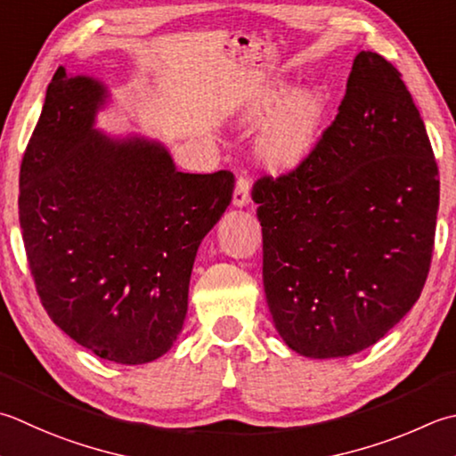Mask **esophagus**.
<instances>
[{"label": "esophagus", "mask_w": 456, "mask_h": 456, "mask_svg": "<svg viewBox=\"0 0 456 456\" xmlns=\"http://www.w3.org/2000/svg\"><path fill=\"white\" fill-rule=\"evenodd\" d=\"M248 191H251V180L240 175L237 180V185H235L233 205H237V208H245V205H248V201H251V193Z\"/></svg>", "instance_id": "obj_1"}]
</instances>
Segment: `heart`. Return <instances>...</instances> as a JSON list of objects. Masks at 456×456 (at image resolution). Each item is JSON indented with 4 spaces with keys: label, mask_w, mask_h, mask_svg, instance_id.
Instances as JSON below:
<instances>
[{
    "label": "heart",
    "mask_w": 456,
    "mask_h": 456,
    "mask_svg": "<svg viewBox=\"0 0 456 456\" xmlns=\"http://www.w3.org/2000/svg\"><path fill=\"white\" fill-rule=\"evenodd\" d=\"M284 88H271L256 98L248 109L247 118L258 120L269 114L282 98ZM318 120V102L310 93L289 96L263 130L258 151L273 166H290L305 154Z\"/></svg>",
    "instance_id": "heart-1"
}]
</instances>
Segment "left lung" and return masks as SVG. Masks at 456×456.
Segmentation results:
<instances>
[{"mask_svg":"<svg viewBox=\"0 0 456 456\" xmlns=\"http://www.w3.org/2000/svg\"><path fill=\"white\" fill-rule=\"evenodd\" d=\"M276 332L306 358H346L403 318L429 274L439 167L401 73L355 55L310 154L253 185Z\"/></svg>","mask_w":456,"mask_h":456,"instance_id":"8db88e82","label":"left lung"}]
</instances>
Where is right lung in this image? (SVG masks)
<instances>
[{
    "label": "right lung",
    "mask_w": 456,
    "mask_h": 456,
    "mask_svg": "<svg viewBox=\"0 0 456 456\" xmlns=\"http://www.w3.org/2000/svg\"><path fill=\"white\" fill-rule=\"evenodd\" d=\"M104 85L59 67L20 172V225L43 308L98 358L138 365L182 332L198 247L235 177L177 172L159 142L94 128Z\"/></svg>",
    "instance_id": "add662e5"
}]
</instances>
